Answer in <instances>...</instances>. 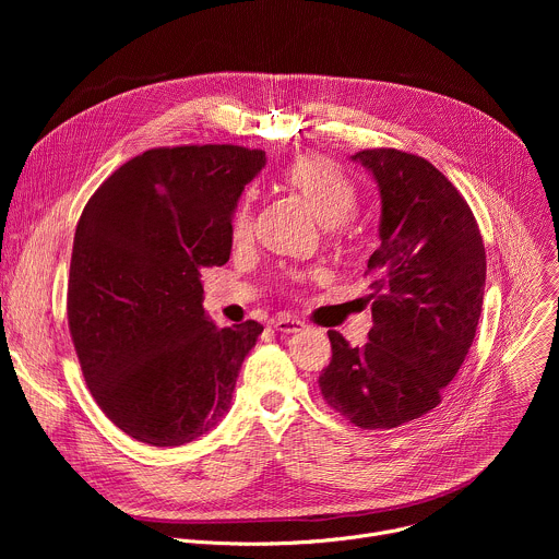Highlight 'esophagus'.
Masks as SVG:
<instances>
[{
	"mask_svg": "<svg viewBox=\"0 0 559 559\" xmlns=\"http://www.w3.org/2000/svg\"><path fill=\"white\" fill-rule=\"evenodd\" d=\"M274 330L281 334H296V332L305 330V323L296 321V318H278V321L274 323Z\"/></svg>",
	"mask_w": 559,
	"mask_h": 559,
	"instance_id": "obj_1",
	"label": "esophagus"
}]
</instances>
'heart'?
I'll return each mask as SVG.
<instances>
[{"label":"heart","mask_w":559,"mask_h":559,"mask_svg":"<svg viewBox=\"0 0 559 559\" xmlns=\"http://www.w3.org/2000/svg\"><path fill=\"white\" fill-rule=\"evenodd\" d=\"M283 181L296 190L328 225H343V221L356 210L358 190L354 181L321 154H300L283 170ZM252 194L248 192L231 214V238L246 241L252 234Z\"/></svg>","instance_id":"b5f03b06"}]
</instances>
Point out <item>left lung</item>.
Returning a JSON list of instances; mask_svg holds the SVG:
<instances>
[{
	"instance_id": "8db88e82",
	"label": "left lung",
	"mask_w": 559,
	"mask_h": 559,
	"mask_svg": "<svg viewBox=\"0 0 559 559\" xmlns=\"http://www.w3.org/2000/svg\"><path fill=\"white\" fill-rule=\"evenodd\" d=\"M380 192V246L367 261L373 328L365 347L334 330L318 386L360 429H393L442 401L473 345L487 254L471 207L427 158L373 147L356 152Z\"/></svg>"
}]
</instances>
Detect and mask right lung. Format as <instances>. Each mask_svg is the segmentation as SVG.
<instances>
[{"instance_id":"obj_1","label":"right lung","mask_w":559,"mask_h":559,"mask_svg":"<svg viewBox=\"0 0 559 559\" xmlns=\"http://www.w3.org/2000/svg\"><path fill=\"white\" fill-rule=\"evenodd\" d=\"M265 152L152 147L115 170L74 229L68 328L102 412L130 438L181 447L227 414L263 325L218 330L201 270L225 265L231 214Z\"/></svg>"}]
</instances>
